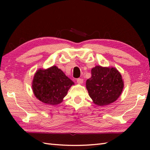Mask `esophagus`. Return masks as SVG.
Instances as JSON below:
<instances>
[{
  "label": "esophagus",
  "mask_w": 150,
  "mask_h": 150,
  "mask_svg": "<svg viewBox=\"0 0 150 150\" xmlns=\"http://www.w3.org/2000/svg\"><path fill=\"white\" fill-rule=\"evenodd\" d=\"M77 82L78 84H82V82H83V79H80V78L77 79Z\"/></svg>",
  "instance_id": "34e87169"
}]
</instances>
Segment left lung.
<instances>
[{
  "label": "left lung",
  "instance_id": "left-lung-1",
  "mask_svg": "<svg viewBox=\"0 0 150 150\" xmlns=\"http://www.w3.org/2000/svg\"><path fill=\"white\" fill-rule=\"evenodd\" d=\"M89 95L98 106H105L115 101L122 93L124 82L115 68L97 66L91 69V77L86 81Z\"/></svg>",
  "mask_w": 150,
  "mask_h": 150
}]
</instances>
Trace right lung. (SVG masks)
<instances>
[{
  "label": "right lung",
  "instance_id": "obj_1",
  "mask_svg": "<svg viewBox=\"0 0 150 150\" xmlns=\"http://www.w3.org/2000/svg\"><path fill=\"white\" fill-rule=\"evenodd\" d=\"M73 84V82L61 69L53 66L46 70H38L34 76L32 88L39 100L55 105L61 103Z\"/></svg>",
  "mask_w": 150,
  "mask_h": 150
}]
</instances>
